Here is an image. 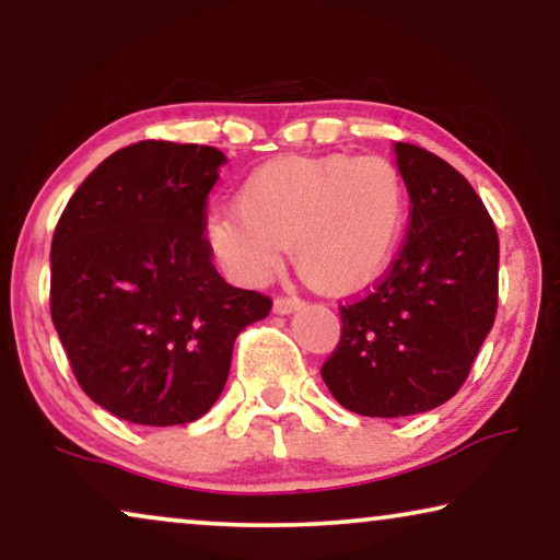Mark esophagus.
Returning <instances> with one entry per match:
<instances>
[{"label":"esophagus","instance_id":"1","mask_svg":"<svg viewBox=\"0 0 560 560\" xmlns=\"http://www.w3.org/2000/svg\"><path fill=\"white\" fill-rule=\"evenodd\" d=\"M301 305H303L301 298H275L272 311L278 313V316H288V313L298 311V308H301Z\"/></svg>","mask_w":560,"mask_h":560}]
</instances>
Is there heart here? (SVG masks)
<instances>
[{
	"label": "heart",
	"mask_w": 560,
	"mask_h": 560,
	"mask_svg": "<svg viewBox=\"0 0 560 560\" xmlns=\"http://www.w3.org/2000/svg\"><path fill=\"white\" fill-rule=\"evenodd\" d=\"M408 217V180L389 158L288 155L244 178L236 209L206 213L203 236L240 285H265L290 244L295 267L313 285L351 295L389 270Z\"/></svg>",
	"instance_id": "heart-1"
}]
</instances>
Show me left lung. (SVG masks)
Returning <instances> with one entry per match:
<instances>
[{"label":"left lung","instance_id":"left-lung-1","mask_svg":"<svg viewBox=\"0 0 560 560\" xmlns=\"http://www.w3.org/2000/svg\"><path fill=\"white\" fill-rule=\"evenodd\" d=\"M410 190V224L387 278L341 308V341L320 377L339 405L405 418L451 400L469 377L497 313L500 240L456 167L395 142Z\"/></svg>","mask_w":560,"mask_h":560}]
</instances>
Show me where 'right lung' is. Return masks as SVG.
I'll return each mask as SVG.
<instances>
[{
    "label": "right lung",
    "instance_id": "right-lung-1",
    "mask_svg": "<svg viewBox=\"0 0 560 560\" xmlns=\"http://www.w3.org/2000/svg\"><path fill=\"white\" fill-rule=\"evenodd\" d=\"M224 163L209 144H129L75 188L52 234V326L83 393L129 423L206 416L236 336L272 308L211 262L206 196Z\"/></svg>",
    "mask_w": 560,
    "mask_h": 560
}]
</instances>
